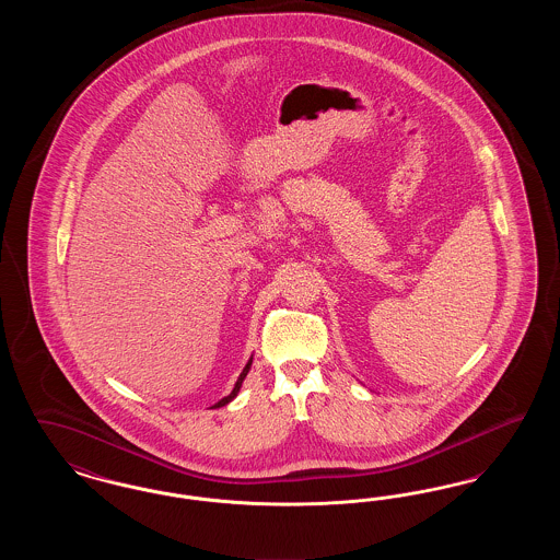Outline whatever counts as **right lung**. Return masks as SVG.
I'll list each match as a JSON object with an SVG mask.
<instances>
[{
  "mask_svg": "<svg viewBox=\"0 0 560 560\" xmlns=\"http://www.w3.org/2000/svg\"><path fill=\"white\" fill-rule=\"evenodd\" d=\"M252 361H254V354H252V357H249V361L245 363V368H243V372L240 373V377H237V382H235V388L231 390V395H229V397H224V399L218 400V402H215V405H212V407H224V405H229L231 400L235 399V397L240 395L241 384H243L245 375L249 373V368H252Z\"/></svg>",
  "mask_w": 560,
  "mask_h": 560,
  "instance_id": "1",
  "label": "right lung"
}]
</instances>
